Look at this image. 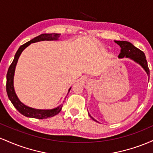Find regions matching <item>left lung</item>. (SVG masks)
<instances>
[{
    "label": "left lung",
    "mask_w": 153,
    "mask_h": 153,
    "mask_svg": "<svg viewBox=\"0 0 153 153\" xmlns=\"http://www.w3.org/2000/svg\"><path fill=\"white\" fill-rule=\"evenodd\" d=\"M115 42L119 45L121 47V52L119 54V58H123V57H129L135 62L139 63L146 71L147 75L150 77V70H149L148 65H147V62L146 60V57H145V53L139 50L138 48L135 47L132 44H131L129 42L126 41H115ZM91 117V115L89 114ZM92 119L96 121L91 117Z\"/></svg>",
    "instance_id": "1"
}]
</instances>
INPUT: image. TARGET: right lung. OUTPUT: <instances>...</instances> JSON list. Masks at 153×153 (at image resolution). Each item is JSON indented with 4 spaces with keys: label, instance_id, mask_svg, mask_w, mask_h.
Masks as SVG:
<instances>
[{
    "label": "right lung",
    "instance_id": "right-lung-1",
    "mask_svg": "<svg viewBox=\"0 0 153 153\" xmlns=\"http://www.w3.org/2000/svg\"><path fill=\"white\" fill-rule=\"evenodd\" d=\"M59 34H40L39 36H36L32 39L30 40L29 42H26L24 45H22L17 50L16 53L15 54L14 59H13V62L9 68H8V73H7L6 75V91L7 94H8V99L13 103V105L16 108L17 110L20 112L25 117H31V118H36L39 119H47L50 117H52L54 116L57 115L60 112L61 109H62V106H59L57 108H53V109L50 110H41V109H35V108H30L29 106H26L24 104L19 101L17 96L16 95V93L14 91V88H13V75H14L15 68L16 65L17 61L22 54V51L26 48V47L29 46L31 43L37 42L39 41H45V40H56L58 39V37L59 36ZM71 88L69 89V91Z\"/></svg>",
    "mask_w": 153,
    "mask_h": 153
}]
</instances>
